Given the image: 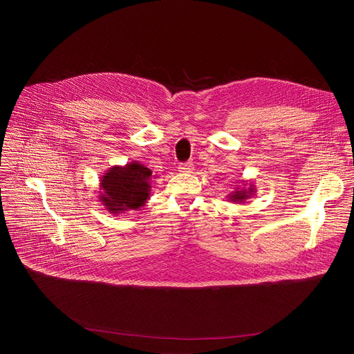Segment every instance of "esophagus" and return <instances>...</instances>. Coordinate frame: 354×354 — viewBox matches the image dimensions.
<instances>
[{
    "mask_svg": "<svg viewBox=\"0 0 354 354\" xmlns=\"http://www.w3.org/2000/svg\"><path fill=\"white\" fill-rule=\"evenodd\" d=\"M178 169L180 171V172H191L192 169H194V166H192V162H187V163H180L179 165V167Z\"/></svg>",
    "mask_w": 354,
    "mask_h": 354,
    "instance_id": "1",
    "label": "esophagus"
}]
</instances>
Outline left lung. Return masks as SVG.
<instances>
[{
    "instance_id": "1",
    "label": "left lung",
    "mask_w": 354,
    "mask_h": 354,
    "mask_svg": "<svg viewBox=\"0 0 354 354\" xmlns=\"http://www.w3.org/2000/svg\"><path fill=\"white\" fill-rule=\"evenodd\" d=\"M254 192V187L251 185V187L248 189H236L234 191L231 195H230V199L234 201V202H244L247 198H250Z\"/></svg>"
}]
</instances>
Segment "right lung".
Segmentation results:
<instances>
[{
	"label": "right lung",
	"instance_id": "right-lung-1",
	"mask_svg": "<svg viewBox=\"0 0 354 354\" xmlns=\"http://www.w3.org/2000/svg\"><path fill=\"white\" fill-rule=\"evenodd\" d=\"M152 171L133 160L124 166H113L102 176L99 199L110 214L136 211L151 195Z\"/></svg>",
	"mask_w": 354,
	"mask_h": 354
}]
</instances>
